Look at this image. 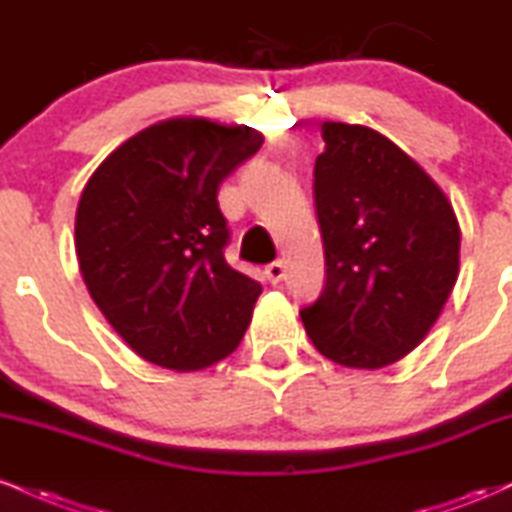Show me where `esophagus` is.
<instances>
[{
	"label": "esophagus",
	"instance_id": "34e87169",
	"mask_svg": "<svg viewBox=\"0 0 512 512\" xmlns=\"http://www.w3.org/2000/svg\"><path fill=\"white\" fill-rule=\"evenodd\" d=\"M264 276H267V281L269 284H279L281 279H284V262H272V264H267V267H264Z\"/></svg>",
	"mask_w": 512,
	"mask_h": 512
}]
</instances>
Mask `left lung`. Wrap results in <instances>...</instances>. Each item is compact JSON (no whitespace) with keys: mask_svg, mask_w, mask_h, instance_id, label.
Instances as JSON below:
<instances>
[{"mask_svg":"<svg viewBox=\"0 0 512 512\" xmlns=\"http://www.w3.org/2000/svg\"><path fill=\"white\" fill-rule=\"evenodd\" d=\"M315 209L325 289L301 310L310 342L346 368H385L436 325L460 272V223L414 158L375 129L322 125Z\"/></svg>","mask_w":512,"mask_h":512,"instance_id":"obj_1","label":"left lung"}]
</instances>
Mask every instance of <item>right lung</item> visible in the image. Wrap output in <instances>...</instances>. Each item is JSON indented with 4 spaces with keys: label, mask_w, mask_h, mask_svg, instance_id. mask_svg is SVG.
<instances>
[{
    "label": "right lung",
    "mask_w": 512,
    "mask_h": 512,
    "mask_svg": "<svg viewBox=\"0 0 512 512\" xmlns=\"http://www.w3.org/2000/svg\"><path fill=\"white\" fill-rule=\"evenodd\" d=\"M257 129L173 117L129 137L86 182L74 245L105 320L144 361L202 370L238 349L262 286L223 257L219 185Z\"/></svg>",
    "instance_id": "right-lung-1"
}]
</instances>
